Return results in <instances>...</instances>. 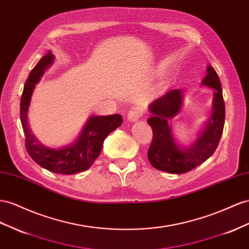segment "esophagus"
Returning a JSON list of instances; mask_svg holds the SVG:
<instances>
[{"label": "esophagus", "mask_w": 249, "mask_h": 249, "mask_svg": "<svg viewBox=\"0 0 249 249\" xmlns=\"http://www.w3.org/2000/svg\"><path fill=\"white\" fill-rule=\"evenodd\" d=\"M142 115H143V109L139 108V107H135V108L131 109L129 113H127V120L132 123L136 122V120H138Z\"/></svg>", "instance_id": "34e87169"}]
</instances>
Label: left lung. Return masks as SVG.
<instances>
[{
  "mask_svg": "<svg viewBox=\"0 0 249 249\" xmlns=\"http://www.w3.org/2000/svg\"><path fill=\"white\" fill-rule=\"evenodd\" d=\"M202 85L214 89L213 114L204 130L190 147L180 146L175 141L170 119L180 112L183 103L182 91L173 89L150 105L152 116L147 119L153 130V140L147 151L150 163L159 171L183 174L203 163L216 151L223 133L225 105L217 72L207 66Z\"/></svg>",
  "mask_w": 249,
  "mask_h": 249,
  "instance_id": "1",
  "label": "left lung"
}]
</instances>
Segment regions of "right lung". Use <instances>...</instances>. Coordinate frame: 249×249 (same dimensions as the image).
Returning a JSON list of instances; mask_svg holds the SVG:
<instances>
[{"instance_id": "add662e5", "label": "right lung", "mask_w": 249, "mask_h": 249, "mask_svg": "<svg viewBox=\"0 0 249 249\" xmlns=\"http://www.w3.org/2000/svg\"><path fill=\"white\" fill-rule=\"evenodd\" d=\"M53 60L54 55L49 51L31 70L24 86L19 114L25 133V145L30 157L44 169L57 174L73 175L88 170L93 164L102 152L106 137L122 125L123 117L119 114L90 117L74 142L60 149H51L39 142L29 129L27 113L35 87Z\"/></svg>"}]
</instances>
